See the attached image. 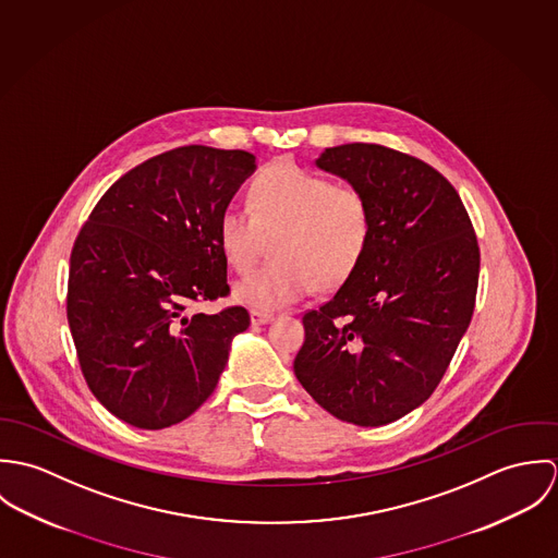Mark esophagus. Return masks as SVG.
<instances>
[{
	"label": "esophagus",
	"instance_id": "esophagus-1",
	"mask_svg": "<svg viewBox=\"0 0 558 558\" xmlns=\"http://www.w3.org/2000/svg\"><path fill=\"white\" fill-rule=\"evenodd\" d=\"M272 314H266V312H257V310H251V324L253 326H262V324H268L272 322Z\"/></svg>",
	"mask_w": 558,
	"mask_h": 558
}]
</instances>
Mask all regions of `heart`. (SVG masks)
<instances>
[{"instance_id": "heart-1", "label": "heart", "mask_w": 558, "mask_h": 558, "mask_svg": "<svg viewBox=\"0 0 558 558\" xmlns=\"http://www.w3.org/2000/svg\"><path fill=\"white\" fill-rule=\"evenodd\" d=\"M251 211L228 204L217 219L223 257L239 272L259 253L262 234L272 262L248 272L234 286V299L257 312H275L310 296L316 288L343 283L363 262L374 221L365 195L294 162H275L255 178Z\"/></svg>"}]
</instances>
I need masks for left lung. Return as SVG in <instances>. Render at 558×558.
<instances>
[{
  "mask_svg": "<svg viewBox=\"0 0 558 558\" xmlns=\"http://www.w3.org/2000/svg\"><path fill=\"white\" fill-rule=\"evenodd\" d=\"M316 167L365 195L374 232L359 268L303 316L294 374L332 416L387 425L434 393L471 324L477 236L458 191L423 160L345 144Z\"/></svg>",
  "mask_w": 558,
  "mask_h": 558,
  "instance_id": "1",
  "label": "left lung"
}]
</instances>
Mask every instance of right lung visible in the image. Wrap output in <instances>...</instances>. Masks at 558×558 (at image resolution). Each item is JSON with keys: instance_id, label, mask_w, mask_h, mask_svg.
<instances>
[{"instance_id": "add662e5", "label": "right lung", "mask_w": 558, "mask_h": 558, "mask_svg": "<svg viewBox=\"0 0 558 558\" xmlns=\"http://www.w3.org/2000/svg\"><path fill=\"white\" fill-rule=\"evenodd\" d=\"M257 169L244 150L184 146L100 197L71 253L69 326L83 378L113 416L162 429L217 389L248 314H186L230 294L217 219Z\"/></svg>"}]
</instances>
